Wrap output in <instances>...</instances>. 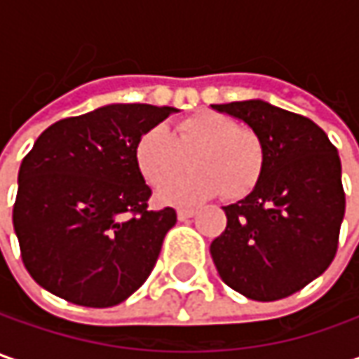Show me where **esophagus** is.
<instances>
[{
    "label": "esophagus",
    "instance_id": "1",
    "mask_svg": "<svg viewBox=\"0 0 359 359\" xmlns=\"http://www.w3.org/2000/svg\"><path fill=\"white\" fill-rule=\"evenodd\" d=\"M196 214H198L196 210H177V219H180V222H186V219L194 217Z\"/></svg>",
    "mask_w": 359,
    "mask_h": 359
}]
</instances>
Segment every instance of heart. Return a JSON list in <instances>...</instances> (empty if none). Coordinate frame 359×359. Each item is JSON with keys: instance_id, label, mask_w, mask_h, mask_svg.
<instances>
[{"instance_id": "obj_1", "label": "heart", "mask_w": 359, "mask_h": 359, "mask_svg": "<svg viewBox=\"0 0 359 359\" xmlns=\"http://www.w3.org/2000/svg\"><path fill=\"white\" fill-rule=\"evenodd\" d=\"M133 156L142 177L151 186L180 172L187 158L191 172L158 189V200L173 205L200 203L219 191L236 200L250 194L264 172L259 137L215 111L180 119L172 137L161 128L145 130L135 142Z\"/></svg>"}]
</instances>
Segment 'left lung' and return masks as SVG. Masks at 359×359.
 <instances>
[{
  "label": "left lung",
  "mask_w": 359,
  "mask_h": 359,
  "mask_svg": "<svg viewBox=\"0 0 359 359\" xmlns=\"http://www.w3.org/2000/svg\"><path fill=\"white\" fill-rule=\"evenodd\" d=\"M241 119L264 145L254 189L226 205V231L210 245L217 273L255 302L292 296L322 276L346 212L338 149L311 119L264 100L212 105Z\"/></svg>",
  "instance_id": "obj_1"
}]
</instances>
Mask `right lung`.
<instances>
[{"label": "right lung", "mask_w": 359, "mask_h": 359, "mask_svg": "<svg viewBox=\"0 0 359 359\" xmlns=\"http://www.w3.org/2000/svg\"><path fill=\"white\" fill-rule=\"evenodd\" d=\"M175 107L111 104L55 121L23 158L13 205L21 259L53 296L118 306L147 280L175 210H147L135 142Z\"/></svg>", "instance_id": "right-lung-1"}]
</instances>
